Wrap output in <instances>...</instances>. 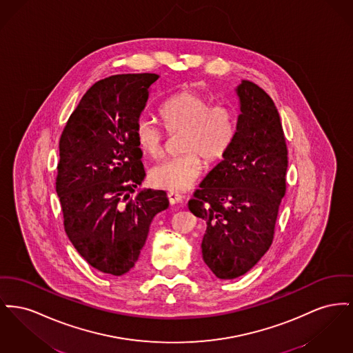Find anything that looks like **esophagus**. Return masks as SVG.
Segmentation results:
<instances>
[{
  "mask_svg": "<svg viewBox=\"0 0 353 353\" xmlns=\"http://www.w3.org/2000/svg\"><path fill=\"white\" fill-rule=\"evenodd\" d=\"M168 199H169V203L172 205L179 204V203L183 201V196L180 193H177V192H168Z\"/></svg>",
  "mask_w": 353,
  "mask_h": 353,
  "instance_id": "obj_1",
  "label": "esophagus"
}]
</instances>
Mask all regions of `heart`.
I'll return each instance as SVG.
<instances>
[{"instance_id":"obj_1","label":"heart","mask_w":353,"mask_h":353,"mask_svg":"<svg viewBox=\"0 0 353 353\" xmlns=\"http://www.w3.org/2000/svg\"><path fill=\"white\" fill-rule=\"evenodd\" d=\"M160 114L170 134H183L180 150L184 153L152 166L149 181L172 192L185 190L201 176L202 158L213 164L227 154L236 133L234 113L227 105L210 104L207 96L197 90L184 89L166 100ZM134 137L148 156L157 157L163 153L165 134L152 119H137Z\"/></svg>"}]
</instances>
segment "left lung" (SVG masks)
I'll return each mask as SVG.
<instances>
[{"label": "left lung", "mask_w": 353, "mask_h": 353, "mask_svg": "<svg viewBox=\"0 0 353 353\" xmlns=\"http://www.w3.org/2000/svg\"><path fill=\"white\" fill-rule=\"evenodd\" d=\"M236 93L240 114L233 143L188 203L207 223L203 260L224 280L247 273L270 249L288 168L284 130L272 99L248 80Z\"/></svg>", "instance_id": "left-lung-1"}]
</instances>
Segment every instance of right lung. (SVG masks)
Segmentation results:
<instances>
[{
    "instance_id": "right-lung-1",
    "label": "right lung",
    "mask_w": 353,
    "mask_h": 353,
    "mask_svg": "<svg viewBox=\"0 0 353 353\" xmlns=\"http://www.w3.org/2000/svg\"><path fill=\"white\" fill-rule=\"evenodd\" d=\"M159 74H116L89 88L60 139L56 192L63 228L96 270L121 276L134 267L153 217L169 207L164 190L144 189L134 125Z\"/></svg>"
}]
</instances>
